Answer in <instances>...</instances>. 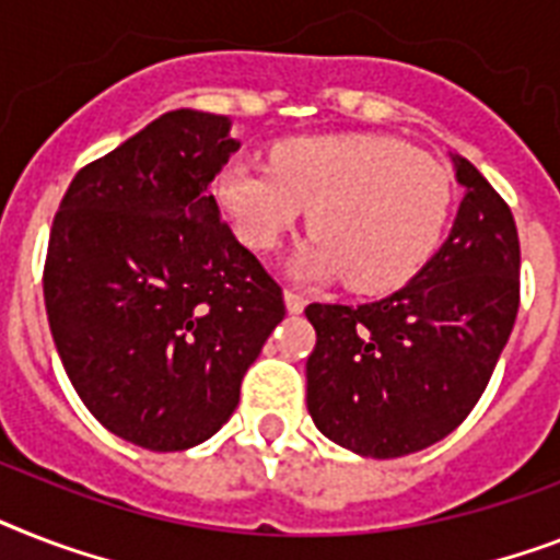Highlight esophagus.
<instances>
[{"label": "esophagus", "instance_id": "34e87169", "mask_svg": "<svg viewBox=\"0 0 560 560\" xmlns=\"http://www.w3.org/2000/svg\"><path fill=\"white\" fill-rule=\"evenodd\" d=\"M284 304H288L290 313H302L304 311V295H299L295 290H284Z\"/></svg>", "mask_w": 560, "mask_h": 560}]
</instances>
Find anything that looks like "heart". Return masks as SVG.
Returning <instances> with one entry per match:
<instances>
[{"label": "heart", "mask_w": 560, "mask_h": 560, "mask_svg": "<svg viewBox=\"0 0 560 560\" xmlns=\"http://www.w3.org/2000/svg\"><path fill=\"white\" fill-rule=\"evenodd\" d=\"M215 201L247 247L272 249L311 212L313 238L290 261L299 281L348 279L388 293L417 276L443 241L452 177L383 135H325L281 143L272 170L226 163Z\"/></svg>", "instance_id": "1"}]
</instances>
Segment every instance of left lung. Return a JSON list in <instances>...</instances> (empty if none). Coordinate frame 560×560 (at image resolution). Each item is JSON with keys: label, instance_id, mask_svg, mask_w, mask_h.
<instances>
[{"label": "left lung", "instance_id": "8db88e82", "mask_svg": "<svg viewBox=\"0 0 560 560\" xmlns=\"http://www.w3.org/2000/svg\"><path fill=\"white\" fill-rule=\"evenodd\" d=\"M443 247L397 293L368 304H311L307 411L362 457H402L448 438L477 406L521 302L515 218L466 158Z\"/></svg>", "mask_w": 560, "mask_h": 560}]
</instances>
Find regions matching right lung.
I'll return each mask as SVG.
<instances>
[{
  "label": "right lung",
  "mask_w": 560,
  "mask_h": 560,
  "mask_svg": "<svg viewBox=\"0 0 560 560\" xmlns=\"http://www.w3.org/2000/svg\"><path fill=\"white\" fill-rule=\"evenodd\" d=\"M230 129L166 112L77 172L54 218L43 288L59 359L85 408L149 452L212 438L284 319L209 189L241 147Z\"/></svg>",
  "instance_id": "1"
}]
</instances>
